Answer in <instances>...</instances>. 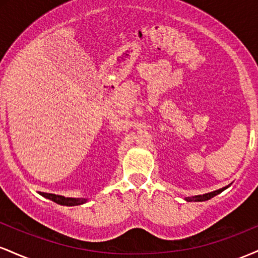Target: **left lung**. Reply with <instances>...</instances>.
<instances>
[{
    "label": "left lung",
    "mask_w": 258,
    "mask_h": 258,
    "mask_svg": "<svg viewBox=\"0 0 258 258\" xmlns=\"http://www.w3.org/2000/svg\"><path fill=\"white\" fill-rule=\"evenodd\" d=\"M229 185H230V184H229ZM229 185L223 186V188L217 189V190L211 191V193H206V194H203V195H194V197H188V198H185V201H189V203H190V201H206V200L211 199V198L216 197V195H217V194L222 193V191H223V190H226V189H227Z\"/></svg>",
    "instance_id": "8db88e82"
}]
</instances>
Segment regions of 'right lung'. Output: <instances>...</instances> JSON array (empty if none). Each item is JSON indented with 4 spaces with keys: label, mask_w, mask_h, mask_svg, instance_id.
I'll return each instance as SVG.
<instances>
[{
    "label": "right lung",
    "mask_w": 258,
    "mask_h": 258,
    "mask_svg": "<svg viewBox=\"0 0 258 258\" xmlns=\"http://www.w3.org/2000/svg\"><path fill=\"white\" fill-rule=\"evenodd\" d=\"M38 194L42 195L46 199H49L54 203L59 204V205L63 206H78L86 204L88 199L86 198H65L63 195H57V194H49V193H42V191H38Z\"/></svg>",
    "instance_id": "obj_1"
}]
</instances>
